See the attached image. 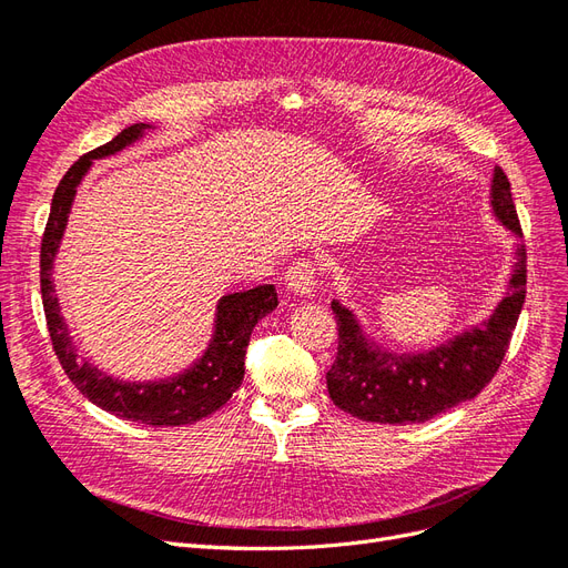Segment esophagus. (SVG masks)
<instances>
[{
  "mask_svg": "<svg viewBox=\"0 0 568 568\" xmlns=\"http://www.w3.org/2000/svg\"><path fill=\"white\" fill-rule=\"evenodd\" d=\"M318 278V268L312 258H295L293 264L285 271V285L293 290V293L310 295Z\"/></svg>",
  "mask_w": 568,
  "mask_h": 568,
  "instance_id": "34e87169",
  "label": "esophagus"
}]
</instances>
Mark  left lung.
I'll use <instances>...</instances> for the list:
<instances>
[{"label": "left lung", "mask_w": 568, "mask_h": 568, "mask_svg": "<svg viewBox=\"0 0 568 568\" xmlns=\"http://www.w3.org/2000/svg\"><path fill=\"white\" fill-rule=\"evenodd\" d=\"M493 206L518 237L509 293L485 326L455 337L445 347L416 356H393L366 345L359 323L331 304L337 323V352L328 368V395L335 407L371 424H424L462 402L474 399L499 371L509 349L518 314L526 302V242L511 200L507 173L493 175Z\"/></svg>", "instance_id": "1"}]
</instances>
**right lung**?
<instances>
[{
  "mask_svg": "<svg viewBox=\"0 0 568 568\" xmlns=\"http://www.w3.org/2000/svg\"><path fill=\"white\" fill-rule=\"evenodd\" d=\"M144 128H148L144 123L123 128L116 138L102 144V148L80 156L67 171V175L61 178L52 197L50 219H47L42 233L40 290L47 331H50L54 354L59 356L63 371H67V376L80 393L104 412H111L128 420H138V424L183 426L194 424V420L221 409L240 387L242 378H245V354L256 321L278 306L275 287L258 285L254 290H247V293L225 295L219 302L216 335L212 345H209L202 359L190 371H185L183 376L161 383H121L109 378L88 362L78 359L67 323H63L59 314L52 285L54 254L59 250L63 229H67L73 194L80 181H83V175L88 173L92 159L123 150L125 144H131L142 135Z\"/></svg>",
  "mask_w": 568,
  "mask_h": 568,
  "instance_id": "right-lung-1",
  "label": "right lung"
}]
</instances>
